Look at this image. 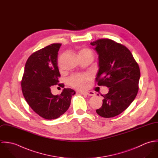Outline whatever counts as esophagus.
Wrapping results in <instances>:
<instances>
[{
    "mask_svg": "<svg viewBox=\"0 0 158 158\" xmlns=\"http://www.w3.org/2000/svg\"><path fill=\"white\" fill-rule=\"evenodd\" d=\"M82 94H85V95H90V96H94L95 95V93L92 91H86V92H84L81 93Z\"/></svg>",
    "mask_w": 158,
    "mask_h": 158,
    "instance_id": "34e87169",
    "label": "esophagus"
}]
</instances>
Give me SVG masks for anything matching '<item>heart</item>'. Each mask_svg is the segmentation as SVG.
<instances>
[{
	"instance_id": "obj_1",
	"label": "heart",
	"mask_w": 158,
	"mask_h": 158,
	"mask_svg": "<svg viewBox=\"0 0 158 158\" xmlns=\"http://www.w3.org/2000/svg\"><path fill=\"white\" fill-rule=\"evenodd\" d=\"M80 57L86 56H92V53L91 50L87 48H83L79 52ZM90 75L87 73L80 74L76 73L72 75L69 79V83L73 86V88L78 89H82L85 83L89 80Z\"/></svg>"
}]
</instances>
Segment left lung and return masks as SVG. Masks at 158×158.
I'll list each match as a JSON object with an SVG mask.
<instances>
[{
  "label": "left lung",
  "mask_w": 158,
  "mask_h": 158,
  "mask_svg": "<svg viewBox=\"0 0 158 158\" xmlns=\"http://www.w3.org/2000/svg\"><path fill=\"white\" fill-rule=\"evenodd\" d=\"M98 55V70L95 81L109 88L97 113L105 118L124 111L135 100L139 90L140 69L130 50L110 39L90 43Z\"/></svg>",
  "instance_id": "1"
}]
</instances>
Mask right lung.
I'll use <instances>...</instances> for the list:
<instances>
[{"mask_svg":"<svg viewBox=\"0 0 158 158\" xmlns=\"http://www.w3.org/2000/svg\"><path fill=\"white\" fill-rule=\"evenodd\" d=\"M61 45L52 44L31 54L25 63L21 81L26 102L35 113L47 120L57 118L65 113L75 94L70 88H64L60 95L51 92L50 86L58 85L61 76L57 62Z\"/></svg>","mask_w":158,"mask_h":158,"instance_id":"add662e5","label":"right lung"}]
</instances>
